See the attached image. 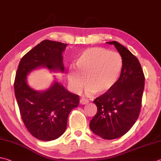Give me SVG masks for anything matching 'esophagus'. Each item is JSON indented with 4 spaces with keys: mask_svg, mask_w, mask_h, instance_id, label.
I'll use <instances>...</instances> for the list:
<instances>
[{
    "mask_svg": "<svg viewBox=\"0 0 161 161\" xmlns=\"http://www.w3.org/2000/svg\"><path fill=\"white\" fill-rule=\"evenodd\" d=\"M80 103L81 105H85V104L88 103V100L86 99V98H81L80 100Z\"/></svg>",
    "mask_w": 161,
    "mask_h": 161,
    "instance_id": "esophagus-1",
    "label": "esophagus"
}]
</instances>
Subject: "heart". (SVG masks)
I'll use <instances>...</instances> for the list:
<instances>
[{
  "label": "heart",
  "mask_w": 161,
  "mask_h": 161,
  "mask_svg": "<svg viewBox=\"0 0 161 161\" xmlns=\"http://www.w3.org/2000/svg\"><path fill=\"white\" fill-rule=\"evenodd\" d=\"M123 68V59L117 52L100 47L89 48L81 53L75 64L74 70L68 75L69 82L74 91L85 85L89 93L102 95L115 86Z\"/></svg>",
  "instance_id": "b5f03b06"
}]
</instances>
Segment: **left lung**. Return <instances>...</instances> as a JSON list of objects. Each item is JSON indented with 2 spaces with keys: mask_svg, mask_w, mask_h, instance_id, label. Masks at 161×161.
<instances>
[{
  "mask_svg": "<svg viewBox=\"0 0 161 161\" xmlns=\"http://www.w3.org/2000/svg\"><path fill=\"white\" fill-rule=\"evenodd\" d=\"M114 45L123 59V68L115 86L97 97L96 114L90 122L94 134L104 139L122 136L136 122L141 111L145 77L138 58L116 41Z\"/></svg>",
  "mask_w": 161,
  "mask_h": 161,
  "instance_id": "8db88e82",
  "label": "left lung"
}]
</instances>
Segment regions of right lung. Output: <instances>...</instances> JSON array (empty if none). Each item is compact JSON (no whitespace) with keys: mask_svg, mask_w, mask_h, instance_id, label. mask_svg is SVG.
I'll return each instance as SVG.
<instances>
[{"mask_svg":"<svg viewBox=\"0 0 161 161\" xmlns=\"http://www.w3.org/2000/svg\"><path fill=\"white\" fill-rule=\"evenodd\" d=\"M67 44L46 39L28 52L19 61L14 89L19 112L30 133L41 141L57 139L66 129L69 114L78 106L79 96L54 81L46 91H36L27 83V75L39 67L64 71V51Z\"/></svg>","mask_w":161,"mask_h":161,"instance_id":"1","label":"right lung"}]
</instances>
